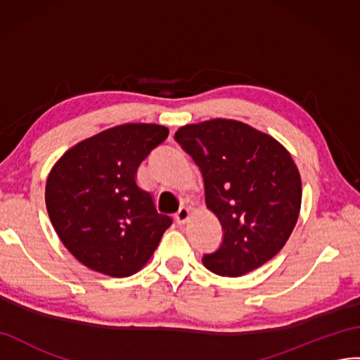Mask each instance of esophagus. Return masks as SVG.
Instances as JSON below:
<instances>
[{
  "label": "esophagus",
  "instance_id": "obj_1",
  "mask_svg": "<svg viewBox=\"0 0 360 360\" xmlns=\"http://www.w3.org/2000/svg\"><path fill=\"white\" fill-rule=\"evenodd\" d=\"M189 217H191V210L188 207H180L174 218H176L177 224H184V222L189 219Z\"/></svg>",
  "mask_w": 360,
  "mask_h": 360
}]
</instances>
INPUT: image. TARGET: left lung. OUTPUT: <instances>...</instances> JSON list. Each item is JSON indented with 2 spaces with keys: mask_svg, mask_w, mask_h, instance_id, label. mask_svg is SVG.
<instances>
[{
  "mask_svg": "<svg viewBox=\"0 0 360 360\" xmlns=\"http://www.w3.org/2000/svg\"><path fill=\"white\" fill-rule=\"evenodd\" d=\"M198 165L207 207L224 230L221 247L202 256L219 276L239 277L283 248L301 206V179L290 154L271 136L235 120L180 127L174 136Z\"/></svg>",
  "mask_w": 360,
  "mask_h": 360,
  "instance_id": "obj_1",
  "label": "left lung"
}]
</instances>
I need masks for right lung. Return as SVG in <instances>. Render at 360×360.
Returning a JSON list of instances; mask_svg holds the SVG:
<instances>
[{"label": "right lung", "mask_w": 360, "mask_h": 360, "mask_svg": "<svg viewBox=\"0 0 360 360\" xmlns=\"http://www.w3.org/2000/svg\"><path fill=\"white\" fill-rule=\"evenodd\" d=\"M158 124H124L68 150L46 180L45 202L71 255L110 277L147 264L172 219L136 183L141 162L168 138Z\"/></svg>", "instance_id": "add662e5"}]
</instances>
